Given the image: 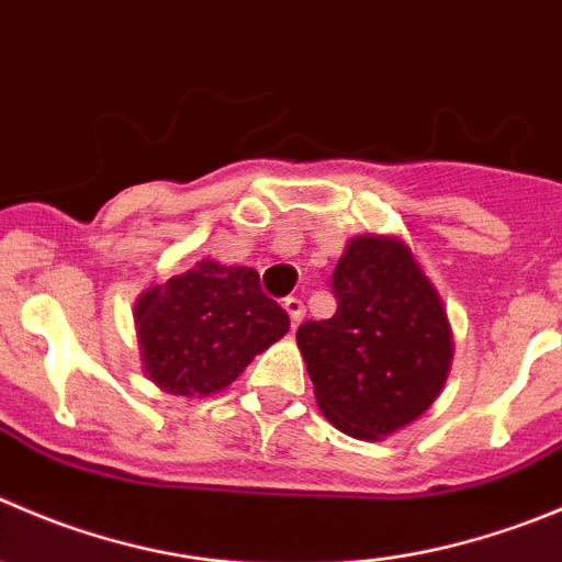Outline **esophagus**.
I'll list each match as a JSON object with an SVG mask.
<instances>
[{
	"label": "esophagus",
	"instance_id": "obj_1",
	"mask_svg": "<svg viewBox=\"0 0 562 562\" xmlns=\"http://www.w3.org/2000/svg\"><path fill=\"white\" fill-rule=\"evenodd\" d=\"M281 306H284V312L290 314V319H292V328H295V325L301 323V319H303V314H306V306H303V301H301V297H286V301L281 303Z\"/></svg>",
	"mask_w": 562,
	"mask_h": 562
}]
</instances>
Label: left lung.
I'll list each match as a JSON object with an SVG mask.
<instances>
[{"mask_svg": "<svg viewBox=\"0 0 562 562\" xmlns=\"http://www.w3.org/2000/svg\"><path fill=\"white\" fill-rule=\"evenodd\" d=\"M336 314L303 323L297 347L319 411L352 438H386L419 419L445 389L452 328L408 243L361 234L334 270Z\"/></svg>", "mask_w": 562, "mask_h": 562, "instance_id": "left-lung-1", "label": "left lung"}]
</instances>
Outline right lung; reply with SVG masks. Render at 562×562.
Masks as SVG:
<instances>
[{"mask_svg": "<svg viewBox=\"0 0 562 562\" xmlns=\"http://www.w3.org/2000/svg\"><path fill=\"white\" fill-rule=\"evenodd\" d=\"M143 372L162 392L210 397L232 386L254 356L290 330L250 267L201 259L137 297Z\"/></svg>", "mask_w": 562, "mask_h": 562, "instance_id": "right-lung-1", "label": "right lung"}]
</instances>
